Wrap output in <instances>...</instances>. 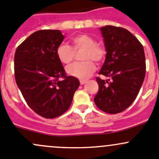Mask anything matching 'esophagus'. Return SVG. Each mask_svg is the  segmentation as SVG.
<instances>
[{
	"label": "esophagus",
	"instance_id": "esophagus-1",
	"mask_svg": "<svg viewBox=\"0 0 159 159\" xmlns=\"http://www.w3.org/2000/svg\"><path fill=\"white\" fill-rule=\"evenodd\" d=\"M87 81H85V80H81V81H80V84H84Z\"/></svg>",
	"mask_w": 159,
	"mask_h": 159
}]
</instances>
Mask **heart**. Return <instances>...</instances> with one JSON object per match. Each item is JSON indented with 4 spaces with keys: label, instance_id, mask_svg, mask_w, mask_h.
<instances>
[{
    "label": "heart",
    "instance_id": "heart-1",
    "mask_svg": "<svg viewBox=\"0 0 159 159\" xmlns=\"http://www.w3.org/2000/svg\"><path fill=\"white\" fill-rule=\"evenodd\" d=\"M92 36L85 33L78 34L71 38L72 48L66 43H61L56 49V56L62 64L69 65L75 58V51L84 49L81 58L84 61L75 62L67 68L68 75L84 80L93 74L96 69L95 62L100 64L106 56V49L103 45L95 43Z\"/></svg>",
    "mask_w": 159,
    "mask_h": 159
}]
</instances>
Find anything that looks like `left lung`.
I'll use <instances>...</instances> for the list:
<instances>
[{"mask_svg": "<svg viewBox=\"0 0 159 159\" xmlns=\"http://www.w3.org/2000/svg\"><path fill=\"white\" fill-rule=\"evenodd\" d=\"M106 47V59L97 77L99 90L95 104L102 111L116 114L127 109L136 100L146 75L143 46L127 30L114 26L101 28Z\"/></svg>", "mask_w": 159, "mask_h": 159, "instance_id": "left-lung-1", "label": "left lung"}]
</instances>
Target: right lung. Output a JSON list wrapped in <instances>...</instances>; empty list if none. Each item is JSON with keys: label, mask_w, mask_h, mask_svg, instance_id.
<instances>
[{"label": "right lung", "mask_w": 159, "mask_h": 159, "mask_svg": "<svg viewBox=\"0 0 159 159\" xmlns=\"http://www.w3.org/2000/svg\"><path fill=\"white\" fill-rule=\"evenodd\" d=\"M64 38L57 30L36 31L15 52L16 84L28 106L47 119L67 111L80 85L76 78L67 76L56 56V49Z\"/></svg>", "instance_id": "add662e5"}]
</instances>
